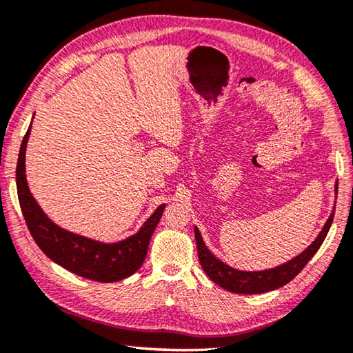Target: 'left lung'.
<instances>
[{"instance_id":"8db88e82","label":"left lung","mask_w":353,"mask_h":353,"mask_svg":"<svg viewBox=\"0 0 353 353\" xmlns=\"http://www.w3.org/2000/svg\"><path fill=\"white\" fill-rule=\"evenodd\" d=\"M336 191H338V185H335V192ZM334 216H335V211L330 212L327 222L323 226V230L305 251L300 252L296 257L286 261V263L279 265L271 269H265V271H240V269H234L230 265L223 263L222 260H219L216 255L211 254V251L206 248L202 236H200L199 228L194 226L199 261L200 265H202L205 274L208 275L216 285L226 289V291L230 292L263 294V292L274 291V289L285 286L286 283L295 279V275L301 272V269L307 265V261L314 257L316 251L320 250L324 239L327 236L329 228L334 222Z\"/></svg>"}]
</instances>
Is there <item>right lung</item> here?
Listing matches in <instances>:
<instances>
[{
	"label": "right lung",
	"mask_w": 353,
	"mask_h": 353,
	"mask_svg": "<svg viewBox=\"0 0 353 353\" xmlns=\"http://www.w3.org/2000/svg\"><path fill=\"white\" fill-rule=\"evenodd\" d=\"M30 130L32 122L19 148L17 190L27 228L39 250L54 263L88 280L113 283L130 277L142 266L145 257H147L150 239L162 217L165 203L157 206V210L145 220L136 234L114 241V243H103V241L64 230L47 217V214L38 205L37 199L32 196L29 185H27L26 148Z\"/></svg>",
	"instance_id": "add662e5"
}]
</instances>
